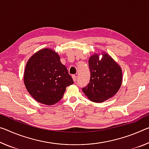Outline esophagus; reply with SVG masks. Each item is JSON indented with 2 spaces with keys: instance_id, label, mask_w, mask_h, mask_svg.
<instances>
[{
  "instance_id": "34e87169",
  "label": "esophagus",
  "mask_w": 149,
  "mask_h": 149,
  "mask_svg": "<svg viewBox=\"0 0 149 149\" xmlns=\"http://www.w3.org/2000/svg\"><path fill=\"white\" fill-rule=\"evenodd\" d=\"M72 78H73V80H74V81L75 82V81H77V76H76V75H72Z\"/></svg>"
}]
</instances>
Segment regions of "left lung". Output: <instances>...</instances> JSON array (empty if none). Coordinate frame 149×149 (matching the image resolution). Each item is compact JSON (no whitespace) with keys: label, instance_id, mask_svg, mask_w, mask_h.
I'll use <instances>...</instances> for the list:
<instances>
[{"label":"left lung","instance_id":"obj_1","mask_svg":"<svg viewBox=\"0 0 149 149\" xmlns=\"http://www.w3.org/2000/svg\"><path fill=\"white\" fill-rule=\"evenodd\" d=\"M90 79L82 91L92 101L101 103L115 95L122 84V71L108 54H103L100 60L98 54L89 59Z\"/></svg>","mask_w":149,"mask_h":149}]
</instances>
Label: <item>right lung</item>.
<instances>
[{
	"mask_svg": "<svg viewBox=\"0 0 149 149\" xmlns=\"http://www.w3.org/2000/svg\"><path fill=\"white\" fill-rule=\"evenodd\" d=\"M24 81L33 98L48 105L58 103L62 98L66 87L74 84L58 54L48 48L41 49L29 59Z\"/></svg>",
	"mask_w": 149,
	"mask_h": 149,
	"instance_id": "1",
	"label": "right lung"
}]
</instances>
